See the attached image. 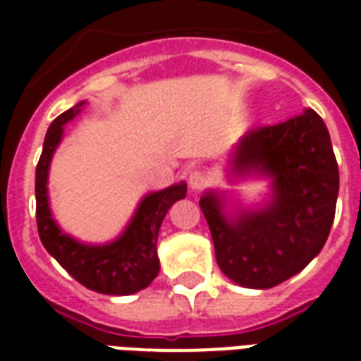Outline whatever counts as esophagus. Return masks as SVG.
<instances>
[{
    "label": "esophagus",
    "mask_w": 361,
    "mask_h": 361,
    "mask_svg": "<svg viewBox=\"0 0 361 361\" xmlns=\"http://www.w3.org/2000/svg\"><path fill=\"white\" fill-rule=\"evenodd\" d=\"M189 189L191 191H201V189L209 183V178H207V173L201 172V170H193V172L189 173Z\"/></svg>",
    "instance_id": "34e87169"
}]
</instances>
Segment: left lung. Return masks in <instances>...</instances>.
<instances>
[{"instance_id": "8db88e82", "label": "left lung", "mask_w": 361, "mask_h": 361, "mask_svg": "<svg viewBox=\"0 0 361 361\" xmlns=\"http://www.w3.org/2000/svg\"><path fill=\"white\" fill-rule=\"evenodd\" d=\"M228 180L267 178L257 207L232 204L228 191L207 189L201 211L220 271L243 288L265 290L294 276L323 250L338 197V164L325 121L313 110L282 123L247 129L228 157Z\"/></svg>"}]
</instances>
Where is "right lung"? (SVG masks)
Here are the masks:
<instances>
[{
    "mask_svg": "<svg viewBox=\"0 0 361 361\" xmlns=\"http://www.w3.org/2000/svg\"><path fill=\"white\" fill-rule=\"evenodd\" d=\"M85 100L51 121L36 166V222L42 245L77 282L98 294L131 295L147 288L158 276L157 242L166 212L188 193V183L150 191L142 197L123 232L106 243H87L63 232L54 219L48 195L51 158L63 139V129L79 116Z\"/></svg>",
    "mask_w": 361,
    "mask_h": 361,
    "instance_id": "right-lung-1",
    "label": "right lung"
}]
</instances>
